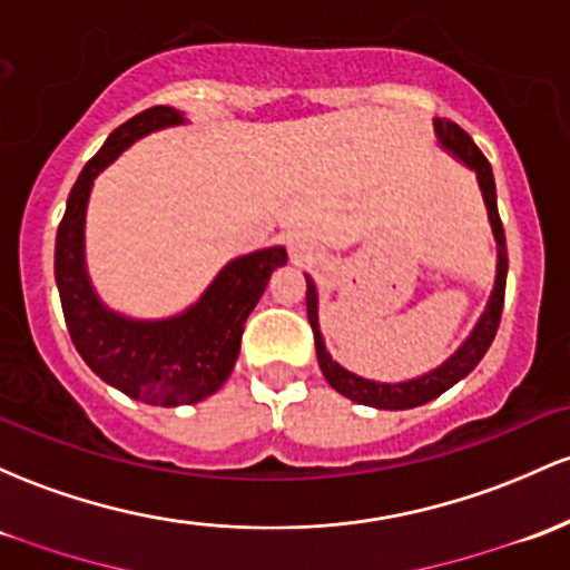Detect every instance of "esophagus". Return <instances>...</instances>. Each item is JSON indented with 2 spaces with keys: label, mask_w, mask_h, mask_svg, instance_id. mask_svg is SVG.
Masks as SVG:
<instances>
[{
  "label": "esophagus",
  "mask_w": 570,
  "mask_h": 570,
  "mask_svg": "<svg viewBox=\"0 0 570 570\" xmlns=\"http://www.w3.org/2000/svg\"><path fill=\"white\" fill-rule=\"evenodd\" d=\"M289 254L297 265H303V262H314V246H311L308 240H303V237H295V240L289 243Z\"/></svg>",
  "instance_id": "34e87169"
}]
</instances>
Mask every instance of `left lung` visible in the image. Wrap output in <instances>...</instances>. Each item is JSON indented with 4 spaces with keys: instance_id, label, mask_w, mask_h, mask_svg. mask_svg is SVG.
I'll use <instances>...</instances> for the list:
<instances>
[{
    "instance_id": "1",
    "label": "left lung",
    "mask_w": 570,
    "mask_h": 570,
    "mask_svg": "<svg viewBox=\"0 0 570 570\" xmlns=\"http://www.w3.org/2000/svg\"><path fill=\"white\" fill-rule=\"evenodd\" d=\"M435 137L438 146L443 151H449L454 159H460L468 170L476 173L481 197L487 205V218H490L492 235H495L498 246V265H495V286H492V295L487 299L484 314L479 316L476 327L471 330V335L460 343V348L449 356L446 362L433 367V371L422 373V376L397 381V384H386V381H373L362 379L356 373L346 371L343 365L330 356L327 346H324L322 330H318V292L311 275H305V305H308V322L314 327V341H316V360L322 367L324 379L333 386L335 392H341L343 397L354 400L360 405H371V409H384V411H403V409H416V405L430 403L438 395H443L446 390H452L458 381H462L473 367L479 365L481 356L487 354L490 343L495 341L500 314H503V295H505V273H509V254H505V233L503 224H500L498 214V194H495V175H492L490 161L484 159V154L479 151L476 142L471 140V135L465 129H460L454 121L446 118H435Z\"/></svg>"
}]
</instances>
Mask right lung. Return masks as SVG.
<instances>
[{"label":"right lung","instance_id":"obj_1","mask_svg":"<svg viewBox=\"0 0 570 570\" xmlns=\"http://www.w3.org/2000/svg\"><path fill=\"white\" fill-rule=\"evenodd\" d=\"M186 124L184 112L156 105L112 129L67 197L56 233L53 273L67 330L86 365L105 384L148 405H191L210 397L233 373L243 324L286 265V248L271 246L229 259L197 303L165 318H132L108 308L86 267V208L94 178L146 135Z\"/></svg>","mask_w":570,"mask_h":570}]
</instances>
